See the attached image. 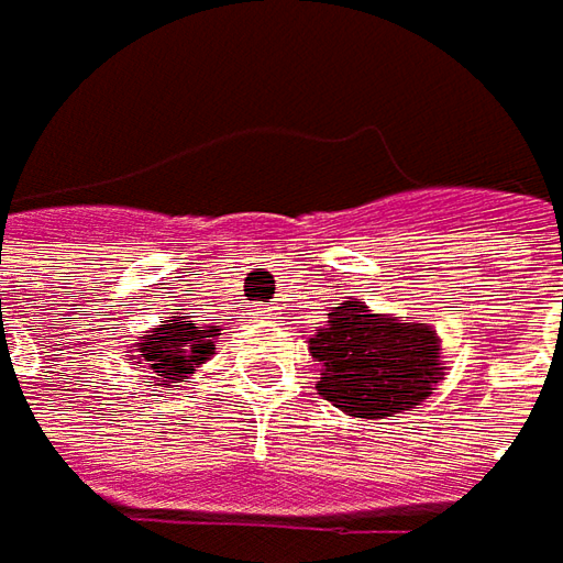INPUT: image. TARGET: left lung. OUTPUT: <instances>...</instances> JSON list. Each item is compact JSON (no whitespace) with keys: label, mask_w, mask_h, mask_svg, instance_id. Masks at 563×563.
Returning <instances> with one entry per match:
<instances>
[{"label":"left lung","mask_w":563,"mask_h":563,"mask_svg":"<svg viewBox=\"0 0 563 563\" xmlns=\"http://www.w3.org/2000/svg\"><path fill=\"white\" fill-rule=\"evenodd\" d=\"M310 355L320 365L317 390L358 420H384L420 407L442 382L435 330L372 313L358 298L327 313V327L310 336Z\"/></svg>","instance_id":"left-lung-1"}]
</instances>
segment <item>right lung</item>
Wrapping results in <instances>:
<instances>
[{"label": "right lung", "instance_id": "1", "mask_svg": "<svg viewBox=\"0 0 563 563\" xmlns=\"http://www.w3.org/2000/svg\"><path fill=\"white\" fill-rule=\"evenodd\" d=\"M218 336L221 330L198 327L191 317L159 320V327L137 342V365L146 368L150 384L163 382L159 387H179L214 355Z\"/></svg>", "mask_w": 563, "mask_h": 563}]
</instances>
